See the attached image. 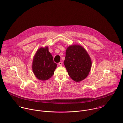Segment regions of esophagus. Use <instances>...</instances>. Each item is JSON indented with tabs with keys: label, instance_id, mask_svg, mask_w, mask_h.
<instances>
[{
	"label": "esophagus",
	"instance_id": "esophagus-1",
	"mask_svg": "<svg viewBox=\"0 0 123 123\" xmlns=\"http://www.w3.org/2000/svg\"><path fill=\"white\" fill-rule=\"evenodd\" d=\"M62 64H63V63H62V62H60L58 63V65H59V66H62Z\"/></svg>",
	"mask_w": 123,
	"mask_h": 123
}]
</instances>
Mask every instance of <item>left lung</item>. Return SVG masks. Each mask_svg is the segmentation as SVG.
Returning a JSON list of instances; mask_svg holds the SVG:
<instances>
[{"label":"left lung","mask_w":123,"mask_h":123,"mask_svg":"<svg viewBox=\"0 0 123 123\" xmlns=\"http://www.w3.org/2000/svg\"><path fill=\"white\" fill-rule=\"evenodd\" d=\"M64 63L69 76L75 82L86 78L92 67L90 57L80 45L70 46L67 49Z\"/></svg>","instance_id":"obj_1"}]
</instances>
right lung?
I'll return each instance as SVG.
<instances>
[{
    "mask_svg": "<svg viewBox=\"0 0 123 123\" xmlns=\"http://www.w3.org/2000/svg\"><path fill=\"white\" fill-rule=\"evenodd\" d=\"M56 66L47 47L38 49L32 65L33 72L37 79L45 81L50 78L54 75Z\"/></svg>",
    "mask_w": 123,
    "mask_h": 123,
    "instance_id": "add662e5",
    "label": "right lung"
}]
</instances>
